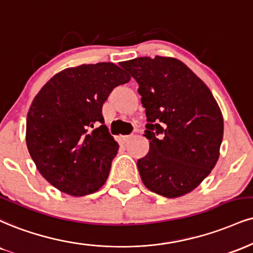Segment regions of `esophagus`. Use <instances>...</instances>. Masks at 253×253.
Masks as SVG:
<instances>
[{
  "mask_svg": "<svg viewBox=\"0 0 253 253\" xmlns=\"http://www.w3.org/2000/svg\"><path fill=\"white\" fill-rule=\"evenodd\" d=\"M130 138H132V136H130V135H120V136H119V141L123 142V144H125V142L128 141Z\"/></svg>",
  "mask_w": 253,
  "mask_h": 253,
  "instance_id": "34e87169",
  "label": "esophagus"
}]
</instances>
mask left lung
I'll return each mask as SVG.
<instances>
[{"mask_svg": "<svg viewBox=\"0 0 253 253\" xmlns=\"http://www.w3.org/2000/svg\"><path fill=\"white\" fill-rule=\"evenodd\" d=\"M138 82L150 151L138 160L144 185L166 198L190 193L219 158L224 121L211 90L180 60L136 57L121 63Z\"/></svg>", "mask_w": 253, "mask_h": 253, "instance_id": "left-lung-1", "label": "left lung"}]
</instances>
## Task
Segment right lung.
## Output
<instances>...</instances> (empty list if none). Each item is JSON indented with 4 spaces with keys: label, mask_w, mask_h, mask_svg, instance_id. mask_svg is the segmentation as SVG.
I'll return each instance as SVG.
<instances>
[{
    "label": "right lung",
    "mask_w": 253,
    "mask_h": 253,
    "mask_svg": "<svg viewBox=\"0 0 253 253\" xmlns=\"http://www.w3.org/2000/svg\"><path fill=\"white\" fill-rule=\"evenodd\" d=\"M129 80L112 62L81 65L57 73L34 97L27 147L39 172L61 192L86 196L107 180L119 145L103 125L102 105Z\"/></svg>",
    "instance_id": "1"
}]
</instances>
